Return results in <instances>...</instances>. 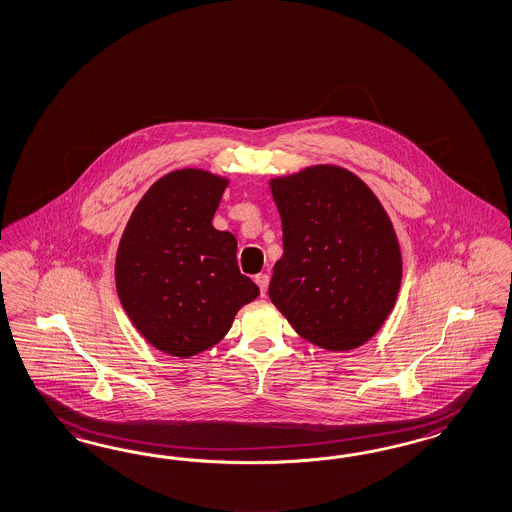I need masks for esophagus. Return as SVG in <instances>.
<instances>
[{"label": "esophagus", "mask_w": 512, "mask_h": 512, "mask_svg": "<svg viewBox=\"0 0 512 512\" xmlns=\"http://www.w3.org/2000/svg\"><path fill=\"white\" fill-rule=\"evenodd\" d=\"M256 284H258V288H260V292H262V295H265V292H267V286H269V275L267 273H260V275H256Z\"/></svg>", "instance_id": "obj_1"}]
</instances>
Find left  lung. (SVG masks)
<instances>
[{"mask_svg": "<svg viewBox=\"0 0 512 512\" xmlns=\"http://www.w3.org/2000/svg\"><path fill=\"white\" fill-rule=\"evenodd\" d=\"M282 219V258L269 297L323 350L363 346L395 307L402 254L376 194L350 170L318 164L269 181Z\"/></svg>", "mask_w": 512, "mask_h": 512, "instance_id": "left-lung-1", "label": "left lung"}]
</instances>
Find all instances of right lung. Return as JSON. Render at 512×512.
Segmentation results:
<instances>
[{"instance_id": "add662e5", "label": "right lung", "mask_w": 512, "mask_h": 512, "mask_svg": "<svg viewBox=\"0 0 512 512\" xmlns=\"http://www.w3.org/2000/svg\"><path fill=\"white\" fill-rule=\"evenodd\" d=\"M226 177L170 172L134 207L116 256L119 301L138 333L174 357L219 344L237 310L258 297L241 275L237 241L213 226Z\"/></svg>"}]
</instances>
